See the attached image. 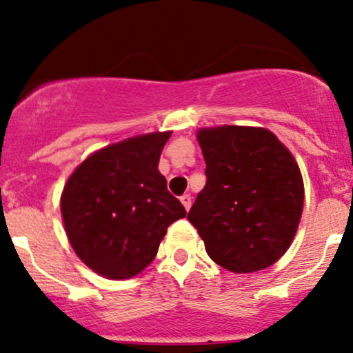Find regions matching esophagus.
I'll use <instances>...</instances> for the list:
<instances>
[{
	"label": "esophagus",
	"mask_w": 353,
	"mask_h": 353,
	"mask_svg": "<svg viewBox=\"0 0 353 353\" xmlns=\"http://www.w3.org/2000/svg\"><path fill=\"white\" fill-rule=\"evenodd\" d=\"M181 203L184 205V208L190 210L191 208V194H183V196H181Z\"/></svg>",
	"instance_id": "34e87169"
}]
</instances>
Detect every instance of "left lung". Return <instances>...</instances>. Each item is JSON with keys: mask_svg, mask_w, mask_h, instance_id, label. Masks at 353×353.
Returning a JSON list of instances; mask_svg holds the SVG:
<instances>
[{"mask_svg": "<svg viewBox=\"0 0 353 353\" xmlns=\"http://www.w3.org/2000/svg\"><path fill=\"white\" fill-rule=\"evenodd\" d=\"M206 184L188 219L210 258L234 273L268 268L282 258L304 205L301 170L279 138L263 128L198 131Z\"/></svg>", "mask_w": 353, "mask_h": 353, "instance_id": "1", "label": "left lung"}]
</instances>
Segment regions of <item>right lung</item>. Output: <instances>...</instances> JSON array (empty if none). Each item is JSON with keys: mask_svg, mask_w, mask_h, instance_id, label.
Wrapping results in <instances>:
<instances>
[{"mask_svg": "<svg viewBox=\"0 0 353 353\" xmlns=\"http://www.w3.org/2000/svg\"><path fill=\"white\" fill-rule=\"evenodd\" d=\"M169 137L141 134L102 148L68 179L61 196L68 239L99 275H138L154 261L167 227L186 216L157 169Z\"/></svg>", "mask_w": 353, "mask_h": 353, "instance_id": "right-lung-1", "label": "right lung"}]
</instances>
